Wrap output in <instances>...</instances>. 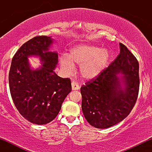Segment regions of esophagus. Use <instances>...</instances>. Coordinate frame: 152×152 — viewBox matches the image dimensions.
I'll return each mask as SVG.
<instances>
[{
    "instance_id": "esophagus-1",
    "label": "esophagus",
    "mask_w": 152,
    "mask_h": 152,
    "mask_svg": "<svg viewBox=\"0 0 152 152\" xmlns=\"http://www.w3.org/2000/svg\"><path fill=\"white\" fill-rule=\"evenodd\" d=\"M71 86H72L73 90H78L80 88L79 85L78 84L77 82H76L75 81H73L72 82H71Z\"/></svg>"
}]
</instances>
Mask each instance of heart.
<instances>
[{"instance_id": "b5f03b06", "label": "heart", "mask_w": 152, "mask_h": 152, "mask_svg": "<svg viewBox=\"0 0 152 152\" xmlns=\"http://www.w3.org/2000/svg\"><path fill=\"white\" fill-rule=\"evenodd\" d=\"M109 59L107 50L99 47L80 45L71 50L69 56L63 55L59 60L62 71L70 74L74 69V65L80 66L82 77L91 79L98 76L106 68Z\"/></svg>"}]
</instances>
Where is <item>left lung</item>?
<instances>
[{"mask_svg":"<svg viewBox=\"0 0 152 152\" xmlns=\"http://www.w3.org/2000/svg\"><path fill=\"white\" fill-rule=\"evenodd\" d=\"M119 45L120 53L109 67L81 87L82 111L96 128H109L119 123L130 114L137 100L139 62L126 46ZM119 73L124 76L118 77Z\"/></svg>","mask_w":152,"mask_h":152,"instance_id":"1","label":"left lung"}]
</instances>
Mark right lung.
Returning a JSON list of instances; mask_svg holds the SVG:
<instances>
[{
	"label": "right lung",
	"instance_id": "add662e5",
	"mask_svg": "<svg viewBox=\"0 0 152 152\" xmlns=\"http://www.w3.org/2000/svg\"><path fill=\"white\" fill-rule=\"evenodd\" d=\"M50 36L31 38L17 50L8 76L9 88L15 107L26 119L35 124H46L56 117L67 95L71 91V79L55 73L58 53L49 51ZM37 55L42 66L30 69L27 57Z\"/></svg>",
	"mask_w": 152,
	"mask_h": 152
}]
</instances>
